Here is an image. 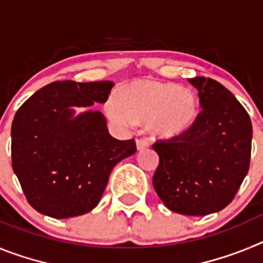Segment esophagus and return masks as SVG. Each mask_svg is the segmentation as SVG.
Wrapping results in <instances>:
<instances>
[{
  "label": "esophagus",
  "mask_w": 263,
  "mask_h": 263,
  "mask_svg": "<svg viewBox=\"0 0 263 263\" xmlns=\"http://www.w3.org/2000/svg\"><path fill=\"white\" fill-rule=\"evenodd\" d=\"M150 146V142H148L146 138H138L137 139V148L138 150H143V148H147Z\"/></svg>",
  "instance_id": "obj_1"
}]
</instances>
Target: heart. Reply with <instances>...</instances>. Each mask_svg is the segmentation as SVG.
Returning <instances> with one entry per match:
<instances>
[{
    "label": "heart",
    "instance_id": "heart-1",
    "mask_svg": "<svg viewBox=\"0 0 263 263\" xmlns=\"http://www.w3.org/2000/svg\"><path fill=\"white\" fill-rule=\"evenodd\" d=\"M108 113L116 122L152 124L163 138L185 134L197 121L200 104L194 90L155 80H138L125 85L120 97H110Z\"/></svg>",
    "mask_w": 263,
    "mask_h": 263
}]
</instances>
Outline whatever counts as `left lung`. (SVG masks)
I'll list each match as a JSON object with an SVG mask.
<instances>
[{
	"mask_svg": "<svg viewBox=\"0 0 263 263\" xmlns=\"http://www.w3.org/2000/svg\"><path fill=\"white\" fill-rule=\"evenodd\" d=\"M199 92L201 111L182 137L158 139L154 190L164 205L185 216L224 210L249 171L253 127L248 111L213 79H188Z\"/></svg>",
	"mask_w": 263,
	"mask_h": 263,
	"instance_id": "8db88e82",
	"label": "left lung"
}]
</instances>
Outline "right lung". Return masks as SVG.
Masks as SVG:
<instances>
[{"label":"right lung","mask_w":263,"mask_h":263,"mask_svg":"<svg viewBox=\"0 0 263 263\" xmlns=\"http://www.w3.org/2000/svg\"><path fill=\"white\" fill-rule=\"evenodd\" d=\"M113 81H55L25 101L11 124V166L27 201L53 218L84 215L99 204L111 170L136 141L108 133L99 110L72 117L71 106L108 100Z\"/></svg>","instance_id":"1"}]
</instances>
